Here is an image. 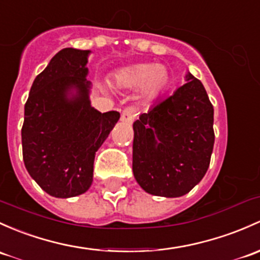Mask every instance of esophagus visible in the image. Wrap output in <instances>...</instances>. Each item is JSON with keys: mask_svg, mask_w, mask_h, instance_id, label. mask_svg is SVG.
<instances>
[{"mask_svg": "<svg viewBox=\"0 0 260 260\" xmlns=\"http://www.w3.org/2000/svg\"><path fill=\"white\" fill-rule=\"evenodd\" d=\"M122 118L123 121L127 122V123H133V121H135L136 118V109L135 107H127L124 109V111L122 112Z\"/></svg>", "mask_w": 260, "mask_h": 260, "instance_id": "1", "label": "esophagus"}]
</instances>
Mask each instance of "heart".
<instances>
[{
	"label": "heart",
	"mask_w": 260,
	"mask_h": 260,
	"mask_svg": "<svg viewBox=\"0 0 260 260\" xmlns=\"http://www.w3.org/2000/svg\"><path fill=\"white\" fill-rule=\"evenodd\" d=\"M112 86L119 89H136L141 87L144 98H153L169 84V75L162 66L139 63L128 66L112 73Z\"/></svg>",
	"instance_id": "heart-1"
}]
</instances>
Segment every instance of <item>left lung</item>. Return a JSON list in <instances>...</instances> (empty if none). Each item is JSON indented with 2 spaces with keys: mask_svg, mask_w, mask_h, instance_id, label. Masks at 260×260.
I'll return each instance as SVG.
<instances>
[{
  "mask_svg": "<svg viewBox=\"0 0 260 260\" xmlns=\"http://www.w3.org/2000/svg\"><path fill=\"white\" fill-rule=\"evenodd\" d=\"M187 83L133 123V174L153 196L180 197L208 171L214 146V109L202 82Z\"/></svg>",
  "mask_w": 260,
  "mask_h": 260,
  "instance_id": "8db88e82",
  "label": "left lung"
}]
</instances>
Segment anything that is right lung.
<instances>
[{
	"instance_id": "1",
	"label": "right lung",
	"mask_w": 260,
	"mask_h": 260,
	"mask_svg": "<svg viewBox=\"0 0 260 260\" xmlns=\"http://www.w3.org/2000/svg\"><path fill=\"white\" fill-rule=\"evenodd\" d=\"M88 54L76 48L59 51L35 78L24 105V166L56 198L80 196L91 187L95 152L119 119L118 112L91 107Z\"/></svg>"
}]
</instances>
